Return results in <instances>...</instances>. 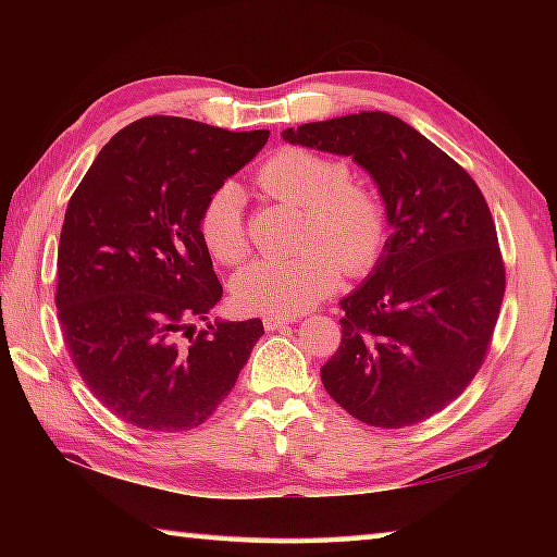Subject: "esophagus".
<instances>
[{"label": "esophagus", "instance_id": "1", "mask_svg": "<svg viewBox=\"0 0 557 557\" xmlns=\"http://www.w3.org/2000/svg\"><path fill=\"white\" fill-rule=\"evenodd\" d=\"M292 322H295V319H292V317H265V319H262V324H265L268 332H277V329L287 326Z\"/></svg>", "mask_w": 557, "mask_h": 557}]
</instances>
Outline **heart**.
Here are the masks:
<instances>
[{
    "instance_id": "heart-1",
    "label": "heart",
    "mask_w": 557,
    "mask_h": 557,
    "mask_svg": "<svg viewBox=\"0 0 557 557\" xmlns=\"http://www.w3.org/2000/svg\"><path fill=\"white\" fill-rule=\"evenodd\" d=\"M272 199L305 209L297 256L256 260L233 277V299L245 312L297 317L332 295L342 270L363 275L388 240V206L373 186L354 184L344 159L305 147H282L258 172ZM245 196L235 182L213 188L199 213V235L213 260L235 265L248 256Z\"/></svg>"
}]
</instances>
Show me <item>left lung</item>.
Segmentation results:
<instances>
[{
  "label": "left lung",
  "instance_id": "8db88e82",
  "mask_svg": "<svg viewBox=\"0 0 557 557\" xmlns=\"http://www.w3.org/2000/svg\"><path fill=\"white\" fill-rule=\"evenodd\" d=\"M289 145L354 157L393 225L361 287L342 299L326 393L373 428H410L465 393L482 369L506 292L484 194L455 159L388 112L285 129Z\"/></svg>",
  "mask_w": 557,
  "mask_h": 557
}]
</instances>
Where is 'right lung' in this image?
Wrapping results in <instances>:
<instances>
[{
    "label": "right lung",
    "mask_w": 557,
    "mask_h": 557,
    "mask_svg": "<svg viewBox=\"0 0 557 557\" xmlns=\"http://www.w3.org/2000/svg\"><path fill=\"white\" fill-rule=\"evenodd\" d=\"M268 137L143 117L100 149L71 196L55 287L63 342L90 393L129 425L199 428L265 334L260 319L191 324L223 295L201 206Z\"/></svg>",
    "instance_id": "obj_1"
}]
</instances>
